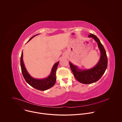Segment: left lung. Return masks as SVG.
Listing matches in <instances>:
<instances>
[{
  "label": "left lung",
  "mask_w": 122,
  "mask_h": 122,
  "mask_svg": "<svg viewBox=\"0 0 122 122\" xmlns=\"http://www.w3.org/2000/svg\"><path fill=\"white\" fill-rule=\"evenodd\" d=\"M88 36L92 37L97 42L98 47L101 51V59L98 64L92 69L81 70L70 62V69L76 79L79 82L85 84H92L98 81L104 74L107 66L106 52L99 39L95 35L92 33Z\"/></svg>",
  "instance_id": "obj_1"
}]
</instances>
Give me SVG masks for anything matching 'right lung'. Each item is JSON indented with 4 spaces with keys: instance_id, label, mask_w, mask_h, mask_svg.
I'll list each match as a JSON object with an SVG mask.
<instances>
[{
    "instance_id": "add662e5",
    "label": "right lung",
    "mask_w": 122,
    "mask_h": 122,
    "mask_svg": "<svg viewBox=\"0 0 122 122\" xmlns=\"http://www.w3.org/2000/svg\"><path fill=\"white\" fill-rule=\"evenodd\" d=\"M36 35H34V36L31 37L28 41L31 40ZM22 57L23 52H22L20 57V67L21 72L25 80L30 86L38 90L45 91L51 88L54 85L56 80V72L59 61H58L52 67L51 74L47 78L43 79H36L32 77L29 74L27 71L26 70L23 63Z\"/></svg>"
}]
</instances>
